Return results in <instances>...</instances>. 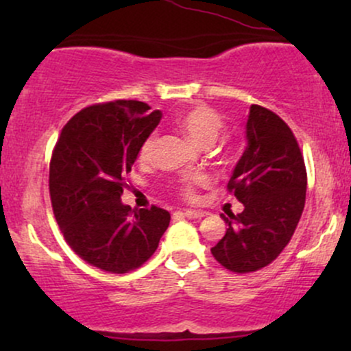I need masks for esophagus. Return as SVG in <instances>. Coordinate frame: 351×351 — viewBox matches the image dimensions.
<instances>
[{
    "label": "esophagus",
    "instance_id": "esophagus-1",
    "mask_svg": "<svg viewBox=\"0 0 351 351\" xmlns=\"http://www.w3.org/2000/svg\"><path fill=\"white\" fill-rule=\"evenodd\" d=\"M188 219H201L204 216V211H199V209H186V211L181 213Z\"/></svg>",
    "mask_w": 351,
    "mask_h": 351
}]
</instances>
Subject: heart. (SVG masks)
I'll return each mask as SVG.
<instances>
[{
	"instance_id": "obj_1",
	"label": "heart",
	"mask_w": 351,
	"mask_h": 351,
	"mask_svg": "<svg viewBox=\"0 0 351 351\" xmlns=\"http://www.w3.org/2000/svg\"><path fill=\"white\" fill-rule=\"evenodd\" d=\"M175 125L183 132L184 135L196 145H211L219 135L221 128H223V119L217 114L215 108L204 104H195V106L184 108L183 112H180L175 119ZM156 145V136L150 135L145 138L138 150V160L140 162H148L152 158L153 150H155ZM208 178L206 176H189L184 178L180 183V191L184 196L191 198L195 195V186L198 184H206Z\"/></svg>"
}]
</instances>
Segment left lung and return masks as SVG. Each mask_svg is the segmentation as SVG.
<instances>
[{
	"label": "left lung",
	"instance_id": "8db88e82",
	"mask_svg": "<svg viewBox=\"0 0 351 351\" xmlns=\"http://www.w3.org/2000/svg\"><path fill=\"white\" fill-rule=\"evenodd\" d=\"M245 140L247 147L228 183L244 209L221 215L226 234L211 249L217 263L237 274L259 271L284 251L299 224L307 191L299 143L279 115L251 106Z\"/></svg>",
	"mask_w": 351,
	"mask_h": 351
}]
</instances>
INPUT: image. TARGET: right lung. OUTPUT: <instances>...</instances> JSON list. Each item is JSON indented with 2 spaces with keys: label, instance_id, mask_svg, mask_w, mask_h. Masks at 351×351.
<instances>
[{
  "label": "right lung",
  "instance_id": "obj_1",
  "mask_svg": "<svg viewBox=\"0 0 351 351\" xmlns=\"http://www.w3.org/2000/svg\"><path fill=\"white\" fill-rule=\"evenodd\" d=\"M138 100L82 108L60 132L49 165V193L64 237L84 261L102 271L140 267L170 224L167 209L122 203L125 175L162 120Z\"/></svg>",
  "mask_w": 351,
  "mask_h": 351
}]
</instances>
